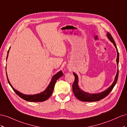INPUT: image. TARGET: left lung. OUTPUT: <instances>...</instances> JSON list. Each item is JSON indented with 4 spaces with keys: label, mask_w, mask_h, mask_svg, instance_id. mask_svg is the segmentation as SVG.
Here are the masks:
<instances>
[{
    "label": "left lung",
    "mask_w": 127,
    "mask_h": 127,
    "mask_svg": "<svg viewBox=\"0 0 127 127\" xmlns=\"http://www.w3.org/2000/svg\"><path fill=\"white\" fill-rule=\"evenodd\" d=\"M107 36L109 38V39L113 43L115 47L116 48L117 50V64L118 66L119 64V54L118 52V49L117 47V45L116 43H115V41L113 39L112 36H111V34L109 32L107 33ZM74 76H75V80L74 82L72 84V91L73 93L75 94V96L79 100L82 101L83 102H95V101H98L101 99H103V98L105 97L106 96L108 95L109 93L112 90L114 86L116 85L117 82L118 80V75H119V69H118L117 75L116 76V78H115V80L113 84H112L110 87H109L106 90L104 91L102 93H97V94H89L88 93H86V92H84L82 91L80 88L78 87V77L77 75L75 73H73Z\"/></svg>",
    "instance_id": "left-lung-1"
}]
</instances>
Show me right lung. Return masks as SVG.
<instances>
[{"instance_id": "1", "label": "right lung", "mask_w": 127, "mask_h": 127, "mask_svg": "<svg viewBox=\"0 0 127 127\" xmlns=\"http://www.w3.org/2000/svg\"><path fill=\"white\" fill-rule=\"evenodd\" d=\"M8 52H9V50L8 51ZM7 57H8V54H7ZM63 75L64 74L62 71H60L59 72L57 73L56 75H55L53 76L51 81L50 83L49 86H48V87L47 88V89L43 92H42V93H41L40 94H37L35 95H24L23 94L21 93L20 92H19L17 90L14 89L13 87L11 86V84L10 83L9 80L8 79V77L7 78L10 86L11 87L12 89L14 90V91L15 92V93H16V94H17L19 96L27 101L36 102H43L45 100H47V99H48L51 96V95L52 94L53 89H54V87H55V85L56 81ZM6 75H7V73H6Z\"/></svg>"}]
</instances>
